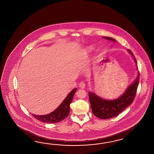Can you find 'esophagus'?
Returning a JSON list of instances; mask_svg holds the SVG:
<instances>
[{"instance_id": "1", "label": "esophagus", "mask_w": 154, "mask_h": 154, "mask_svg": "<svg viewBox=\"0 0 154 154\" xmlns=\"http://www.w3.org/2000/svg\"><path fill=\"white\" fill-rule=\"evenodd\" d=\"M85 86H86V84H85V83L83 82H81L79 83V87L81 88H85Z\"/></svg>"}]
</instances>
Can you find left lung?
Returning a JSON list of instances; mask_svg holds the SVG:
<instances>
[{
    "mask_svg": "<svg viewBox=\"0 0 154 154\" xmlns=\"http://www.w3.org/2000/svg\"><path fill=\"white\" fill-rule=\"evenodd\" d=\"M103 38L109 41H115V39L112 38L107 37H103ZM128 51L132 56L134 57L137 64L136 60L133 53L130 49H128ZM139 80L140 75L138 72L137 77L134 83L128 87L122 96L113 100H106L92 92H88L89 100L93 113L101 119H109L119 115L125 109L131 105L134 101L137 92Z\"/></svg>",
    "mask_w": 154,
    "mask_h": 154,
    "instance_id": "left-lung-1",
    "label": "left lung"
}]
</instances>
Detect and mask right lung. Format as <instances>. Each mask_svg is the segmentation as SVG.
<instances>
[{
    "label": "right lung",
    "instance_id": "add662e5",
    "mask_svg": "<svg viewBox=\"0 0 154 154\" xmlns=\"http://www.w3.org/2000/svg\"><path fill=\"white\" fill-rule=\"evenodd\" d=\"M77 88H75L68 94L58 108L52 112L45 115H35L32 114L35 119L46 123H56L61 121L68 116L70 111V104L72 101Z\"/></svg>",
    "mask_w": 154,
    "mask_h": 154
}]
</instances>
